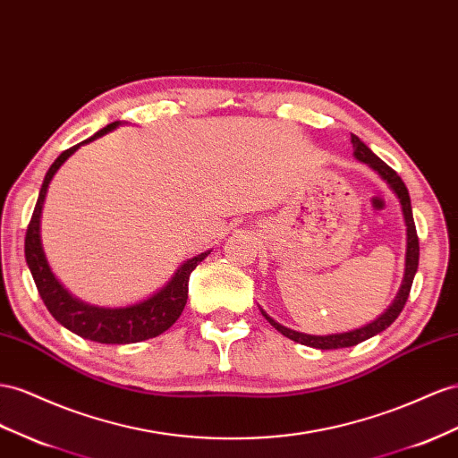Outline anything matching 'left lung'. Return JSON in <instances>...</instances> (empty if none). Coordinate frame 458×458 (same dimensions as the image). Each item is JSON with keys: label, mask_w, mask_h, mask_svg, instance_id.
Instances as JSON below:
<instances>
[{"label": "left lung", "mask_w": 458, "mask_h": 458, "mask_svg": "<svg viewBox=\"0 0 458 458\" xmlns=\"http://www.w3.org/2000/svg\"><path fill=\"white\" fill-rule=\"evenodd\" d=\"M351 142H352V154L358 159V162L366 164L369 169H374L377 175L389 184V189L393 191V194L399 199L401 204V212H403V219H404V225H406V254H404V274H403V283L399 287L397 296H394L393 302L387 306L386 312H381L374 321H369V324L362 326V327H356L351 331H344V333H331V335H308V333H301V331H294L289 329L285 326L277 324L274 318H269L262 308H259V312L262 316L269 321L271 326H274L281 335L289 337L294 343H301L306 344V347H314V349H321V351H331V349H344V347H354V344L362 343L369 337L377 335L383 329H387L394 319L399 318V314L403 312V308L406 304V299H409L411 294V287H412V281L414 276L418 271V256H420V246H418V234H416V227H414V219H412V206H411V196L409 191H406L403 179L394 173L386 162H381V159L369 150V148L356 137V134H351Z\"/></svg>", "instance_id": "8db88e82"}]
</instances>
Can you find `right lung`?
Masks as SVG:
<instances>
[{
	"label": "right lung",
	"mask_w": 458,
	"mask_h": 458,
	"mask_svg": "<svg viewBox=\"0 0 458 458\" xmlns=\"http://www.w3.org/2000/svg\"><path fill=\"white\" fill-rule=\"evenodd\" d=\"M123 125L121 121L109 123L107 127L98 131L94 137L82 140L81 144L69 148L61 154L52 167L47 169L42 189L38 194V202H36L34 214L30 219V225L27 229V237H24V258H27L29 269L32 274V279L36 283L46 308L49 310L61 326L67 327L69 331L77 333L82 339H90L96 343L104 344H127V343H139L162 335L175 321L179 319L184 304L189 299V279L192 269L199 266L202 259L209 254V250L194 256L187 262L177 267L175 274L167 281L159 291H156L152 296L129 306L119 308H106V306H94L84 302L77 296H72L61 281L55 277L47 264V258L42 246V209L46 202L47 187L52 182L57 169L64 165L67 159L75 154L82 144H89L96 139L104 137L109 131L117 129Z\"/></svg>",
	"instance_id": "obj_1"
}]
</instances>
